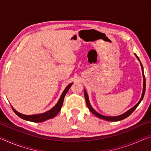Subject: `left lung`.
<instances>
[{
  "label": "left lung",
  "instance_id": "1",
  "mask_svg": "<svg viewBox=\"0 0 151 151\" xmlns=\"http://www.w3.org/2000/svg\"><path fill=\"white\" fill-rule=\"evenodd\" d=\"M136 55V57L138 58V60L140 61L139 57H138V56L137 55ZM140 65H141V67H142V75H143V91H142V96H141V98H140V101H139V103H138L134 106L132 107V108H131V109L129 110V111H128L127 112H125V113L121 114V115H119V116H104V115H102V114H101L98 113V112L94 111V110L93 108H92V106H91V105L90 104V103H89L88 94H87V93H86V91H85V100H86V104H87V106H88V108L89 109V110H90V111L92 112H93V113L94 114V115L96 116L97 117H99V118L102 119H104V120H106V121H121V120L126 119L127 117H128L129 115H131V114L132 113V112H134V110L137 109V107L139 106V104H140V102H141V101L142 100L143 97H144V95H145V89H146V81H145L144 71H143V67H142V65L141 63H140Z\"/></svg>",
  "mask_w": 151,
  "mask_h": 151
}]
</instances>
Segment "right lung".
Here are the masks:
<instances>
[{"instance_id": "1", "label": "right lung", "mask_w": 151, "mask_h": 151, "mask_svg": "<svg viewBox=\"0 0 151 151\" xmlns=\"http://www.w3.org/2000/svg\"><path fill=\"white\" fill-rule=\"evenodd\" d=\"M73 83H70V85H68L66 86L65 91H63V93L61 94V96L59 99V101H58L57 104L53 107L52 109H50V111L45 112V113L42 114H34V115H24V114H22L20 112H17L16 110H14L12 107V110L14 112V113L17 114V115L19 116L20 118L26 120V121H31V122H40L45 121H47L48 119H52L53 117H55L57 114L60 112L61 107L63 106V101H64V98L66 95V93H67L68 91L69 90V88L71 86H72Z\"/></svg>"}]
</instances>
